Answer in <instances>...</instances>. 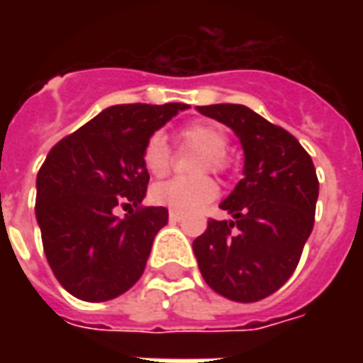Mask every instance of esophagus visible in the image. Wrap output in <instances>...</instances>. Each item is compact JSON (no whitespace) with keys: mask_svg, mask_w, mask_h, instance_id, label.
I'll return each mask as SVG.
<instances>
[{"mask_svg":"<svg viewBox=\"0 0 363 363\" xmlns=\"http://www.w3.org/2000/svg\"><path fill=\"white\" fill-rule=\"evenodd\" d=\"M182 218H184V216H182L181 212H174V210H171V212H169V220L174 221V223H177V221H181Z\"/></svg>","mask_w":363,"mask_h":363,"instance_id":"esophagus-1","label":"esophagus"}]
</instances>
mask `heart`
<instances>
[{
  "instance_id": "obj_1",
  "label": "heart",
  "mask_w": 363,
  "mask_h": 363,
  "mask_svg": "<svg viewBox=\"0 0 363 363\" xmlns=\"http://www.w3.org/2000/svg\"><path fill=\"white\" fill-rule=\"evenodd\" d=\"M182 147L200 151L194 163L196 173H225L229 169L228 135L216 124L194 122L182 128L179 134ZM143 167L153 177H163L171 169V147L161 134H153L145 142L142 151ZM218 196V186L210 177H192V179H169L157 182L151 189V200L159 206H167L174 212H194L210 204Z\"/></svg>"
}]
</instances>
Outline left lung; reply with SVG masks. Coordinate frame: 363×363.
Returning a JSON list of instances; mask_svg holds the SVG:
<instances>
[{"mask_svg": "<svg viewBox=\"0 0 363 363\" xmlns=\"http://www.w3.org/2000/svg\"><path fill=\"white\" fill-rule=\"evenodd\" d=\"M198 112L229 126L243 145V179L192 249L206 284L239 303L272 296L296 270L315 223L319 181L309 153L284 128L243 104Z\"/></svg>", "mask_w": 363, "mask_h": 363, "instance_id": "left-lung-1", "label": "left lung"}]
</instances>
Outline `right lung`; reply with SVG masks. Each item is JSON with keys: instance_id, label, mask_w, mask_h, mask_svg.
<instances>
[{"instance_id": "right-lung-1", "label": "right lung", "mask_w": 363, "mask_h": 363, "mask_svg": "<svg viewBox=\"0 0 363 363\" xmlns=\"http://www.w3.org/2000/svg\"><path fill=\"white\" fill-rule=\"evenodd\" d=\"M186 108L116 104L46 155L36 174V221L52 272L77 299L108 301L142 278L153 239L169 221L163 206H142L150 182L143 145Z\"/></svg>"}]
</instances>
